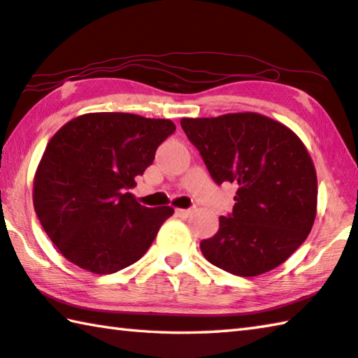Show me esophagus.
Returning <instances> with one entry per match:
<instances>
[{"mask_svg":"<svg viewBox=\"0 0 358 358\" xmlns=\"http://www.w3.org/2000/svg\"><path fill=\"white\" fill-rule=\"evenodd\" d=\"M192 213H194V210H191V208L189 210H177V214L180 217H189Z\"/></svg>","mask_w":358,"mask_h":358,"instance_id":"obj_1","label":"esophagus"}]
</instances>
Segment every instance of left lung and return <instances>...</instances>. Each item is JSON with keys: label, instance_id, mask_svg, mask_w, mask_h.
I'll list each match as a JSON object with an SVG mask.
<instances>
[{"label": "left lung", "instance_id": "8db88e82", "mask_svg": "<svg viewBox=\"0 0 358 358\" xmlns=\"http://www.w3.org/2000/svg\"><path fill=\"white\" fill-rule=\"evenodd\" d=\"M213 180L238 185L219 231L200 243L211 264L233 275L269 272L294 253L315 224L317 178L301 138L257 113L180 120Z\"/></svg>", "mask_w": 358, "mask_h": 358}]
</instances>
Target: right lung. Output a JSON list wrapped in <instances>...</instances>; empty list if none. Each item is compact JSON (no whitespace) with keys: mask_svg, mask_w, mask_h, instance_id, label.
I'll use <instances>...</instances> for the list:
<instances>
[{"mask_svg":"<svg viewBox=\"0 0 358 358\" xmlns=\"http://www.w3.org/2000/svg\"><path fill=\"white\" fill-rule=\"evenodd\" d=\"M173 131L169 119L128 113L83 114L57 129L37 166L32 201L64 258L105 275L144 255L173 208H147L128 189Z\"/></svg>","mask_w":358,"mask_h":358,"instance_id":"1","label":"right lung"}]
</instances>
